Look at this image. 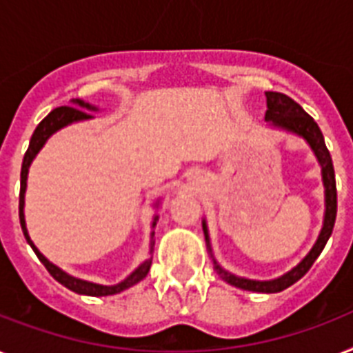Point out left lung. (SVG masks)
Returning <instances> with one entry per match:
<instances>
[{"label": "left lung", "mask_w": 353, "mask_h": 353, "mask_svg": "<svg viewBox=\"0 0 353 353\" xmlns=\"http://www.w3.org/2000/svg\"><path fill=\"white\" fill-rule=\"evenodd\" d=\"M266 121H270L274 127L286 128V130L296 132L299 136H303L306 141L310 143L312 150L316 152L317 159L321 163V168H323V181H325V196H326V212H325V225H323V230L319 234V239L316 241L314 248L310 250V254L301 261L299 265L290 270L288 274H285L283 277H277L274 281H252V279H243V277L232 276L228 272H225L221 266L217 265L216 259H214V266H216L217 274L230 283L232 286H237V288H243V290L250 292H261V294H276V292L285 290L288 286H292L294 283L305 276L306 272L310 270L314 261L319 257V254L325 248L328 237L332 236V230H334L335 216H337V188H335V174H334V165H332L330 152L325 145V137L321 134L317 123L314 121V117L310 114H306L303 110L299 103H296L292 97H288L286 94L281 92H266ZM203 232H205V239L208 250L212 252L210 243H208V230H206V225L203 223Z\"/></svg>", "instance_id": "1"}]
</instances>
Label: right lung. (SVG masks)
Instances as JSON below:
<instances>
[{"instance_id": "right-lung-1", "label": "right lung", "mask_w": 353, "mask_h": 353, "mask_svg": "<svg viewBox=\"0 0 353 353\" xmlns=\"http://www.w3.org/2000/svg\"><path fill=\"white\" fill-rule=\"evenodd\" d=\"M77 107H83V108H88V110H96V107H90L88 103H83L79 99L74 101ZM88 117H92V114H88V112L81 110V108H76V107H57L54 108L50 114H48L45 119H43L39 125L36 127L34 130L32 137H30V145H28L27 152H25V157H23V165H21V188H19V223H21V228H23V234H25V239L30 246H32V250L36 252V256L39 257L45 268L48 270V274L57 281V283H61L63 286H67L68 290L76 292V294H83V296H94V297H99V296H114V294H119V292L127 290L130 286H134L136 283L143 279V277H147L148 270H150V265L152 261H145L136 272H132L130 276L127 277L125 281L121 283H117L114 286H103V285H94V283H88V281H81V279H76V277L68 276L65 274L63 270H59L56 265H52L47 257L43 256L41 252L37 250L34 243L30 241V237H28V232H27V226H25V216H23V205H25V188H27V174H28V167H30V163L32 159L36 157V154L39 152V148L45 145L50 134H54L56 130L63 128L65 125L68 123H74V121H81V119H88ZM157 219V217H156ZM156 219H154V225H156ZM154 246V243H152ZM152 252V248H150Z\"/></svg>"}]
</instances>
